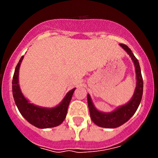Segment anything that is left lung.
Masks as SVG:
<instances>
[{
	"label": "left lung",
	"mask_w": 158,
	"mask_h": 158,
	"mask_svg": "<svg viewBox=\"0 0 158 158\" xmlns=\"http://www.w3.org/2000/svg\"><path fill=\"white\" fill-rule=\"evenodd\" d=\"M120 46L128 52L135 64L137 79L136 88H135L131 99L127 104L120 106L114 111L109 113L102 112V111L97 110L92 103L90 95L88 94L87 99H88V106L91 118L95 125L99 127H102V128H118L128 122L137 111L141 101V98H142L143 79L138 60L134 56L133 52L128 46H126L125 44H120Z\"/></svg>",
	"instance_id": "8db88e82"
}]
</instances>
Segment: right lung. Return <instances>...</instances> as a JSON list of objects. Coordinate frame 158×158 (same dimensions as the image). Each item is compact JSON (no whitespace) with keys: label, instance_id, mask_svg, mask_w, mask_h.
I'll list each match as a JSON object with an SVG mask.
<instances>
[{"label":"right lung","instance_id":"add662e5","mask_svg":"<svg viewBox=\"0 0 158 158\" xmlns=\"http://www.w3.org/2000/svg\"><path fill=\"white\" fill-rule=\"evenodd\" d=\"M23 59V56L19 60L15 68L12 80L13 96L17 109L23 118L31 125L39 128H49L60 125L66 118L67 110L72 96L76 88L70 90L63 101L54 108H43L31 104L23 96L20 91L18 82L19 69Z\"/></svg>","mask_w":158,"mask_h":158}]
</instances>
